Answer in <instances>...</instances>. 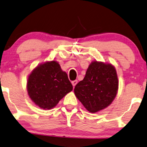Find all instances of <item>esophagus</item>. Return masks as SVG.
<instances>
[{"instance_id": "34e87169", "label": "esophagus", "mask_w": 147, "mask_h": 147, "mask_svg": "<svg viewBox=\"0 0 147 147\" xmlns=\"http://www.w3.org/2000/svg\"><path fill=\"white\" fill-rule=\"evenodd\" d=\"M71 84L73 85L74 87H75L76 86V84H78V80H74V81H72L71 82Z\"/></svg>"}]
</instances>
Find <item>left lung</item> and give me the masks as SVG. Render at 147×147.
Instances as JSON below:
<instances>
[{
  "instance_id": "8db88e82",
  "label": "left lung",
  "mask_w": 147,
  "mask_h": 147,
  "mask_svg": "<svg viewBox=\"0 0 147 147\" xmlns=\"http://www.w3.org/2000/svg\"><path fill=\"white\" fill-rule=\"evenodd\" d=\"M118 86L115 67L95 61L89 65L84 80L76 86L74 93L87 110L96 113L111 103Z\"/></svg>"
}]
</instances>
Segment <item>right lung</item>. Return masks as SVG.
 I'll return each instance as SVG.
<instances>
[{
  "label": "right lung",
  "mask_w": 147,
  "mask_h": 147,
  "mask_svg": "<svg viewBox=\"0 0 147 147\" xmlns=\"http://www.w3.org/2000/svg\"><path fill=\"white\" fill-rule=\"evenodd\" d=\"M27 89L35 104L42 109H50L73 89V86L59 63L52 61L33 70L28 80Z\"/></svg>",
  "instance_id": "right-lung-1"
}]
</instances>
